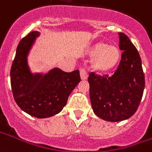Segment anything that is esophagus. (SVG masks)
<instances>
[{"instance_id": "34e87169", "label": "esophagus", "mask_w": 152, "mask_h": 152, "mask_svg": "<svg viewBox=\"0 0 152 152\" xmlns=\"http://www.w3.org/2000/svg\"><path fill=\"white\" fill-rule=\"evenodd\" d=\"M80 77L82 80H86L88 78V72L85 68H83L80 69Z\"/></svg>"}]
</instances>
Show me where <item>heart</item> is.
I'll use <instances>...</instances> for the list:
<instances>
[{
	"instance_id": "obj_1",
	"label": "heart",
	"mask_w": 152,
	"mask_h": 152,
	"mask_svg": "<svg viewBox=\"0 0 152 152\" xmlns=\"http://www.w3.org/2000/svg\"><path fill=\"white\" fill-rule=\"evenodd\" d=\"M92 55L96 56L95 66L100 70L112 68L120 59V50L115 46H107L106 44L99 43L93 46Z\"/></svg>"
}]
</instances>
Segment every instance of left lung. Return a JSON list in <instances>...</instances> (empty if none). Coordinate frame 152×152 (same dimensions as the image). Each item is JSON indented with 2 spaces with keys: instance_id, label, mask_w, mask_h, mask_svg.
Here are the masks:
<instances>
[{
  "instance_id": "1",
  "label": "left lung",
  "mask_w": 152,
  "mask_h": 152,
  "mask_svg": "<svg viewBox=\"0 0 152 152\" xmlns=\"http://www.w3.org/2000/svg\"><path fill=\"white\" fill-rule=\"evenodd\" d=\"M123 51L120 64L112 75L89 74L90 100L98 117L110 122L129 119L136 112L145 87L140 54L129 38L119 32Z\"/></svg>"
}]
</instances>
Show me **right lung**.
I'll return each instance as SVG.
<instances>
[{"label": "right lung", "mask_w": 152, "mask_h": 152, "mask_svg": "<svg viewBox=\"0 0 152 152\" xmlns=\"http://www.w3.org/2000/svg\"><path fill=\"white\" fill-rule=\"evenodd\" d=\"M39 36L40 32L33 31L20 41L10 80L13 97L20 108L33 117L44 119L62 111L80 76L79 70L66 72L58 68L45 74L32 73L28 55Z\"/></svg>", "instance_id": "add662e5"}]
</instances>
